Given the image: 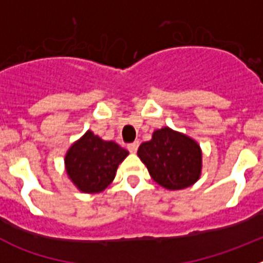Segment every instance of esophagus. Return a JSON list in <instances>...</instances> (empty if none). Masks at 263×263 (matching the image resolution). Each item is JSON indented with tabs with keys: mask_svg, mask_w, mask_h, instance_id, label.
Returning <instances> with one entry per match:
<instances>
[{
	"mask_svg": "<svg viewBox=\"0 0 263 263\" xmlns=\"http://www.w3.org/2000/svg\"><path fill=\"white\" fill-rule=\"evenodd\" d=\"M138 146H139L138 141H136V142H132L127 145V150H129L130 153H136L137 150H138Z\"/></svg>",
	"mask_w": 263,
	"mask_h": 263,
	"instance_id": "1",
	"label": "esophagus"
}]
</instances>
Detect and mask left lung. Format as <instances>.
<instances>
[{
    "instance_id": "1",
    "label": "left lung",
    "mask_w": 263,
    "mask_h": 263,
    "mask_svg": "<svg viewBox=\"0 0 263 263\" xmlns=\"http://www.w3.org/2000/svg\"><path fill=\"white\" fill-rule=\"evenodd\" d=\"M139 159L162 187L175 191L197 182L201 174V148L195 139L170 127L155 130L138 147Z\"/></svg>"
}]
</instances>
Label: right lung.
I'll return each mask as SVG.
<instances>
[{"label":"right lung","mask_w":263,"mask_h":263,"mask_svg":"<svg viewBox=\"0 0 263 263\" xmlns=\"http://www.w3.org/2000/svg\"><path fill=\"white\" fill-rule=\"evenodd\" d=\"M129 152L113 141H104L88 130L67 152L64 163L72 183L85 194L103 192L116 176Z\"/></svg>","instance_id":"obj_1"}]
</instances>
